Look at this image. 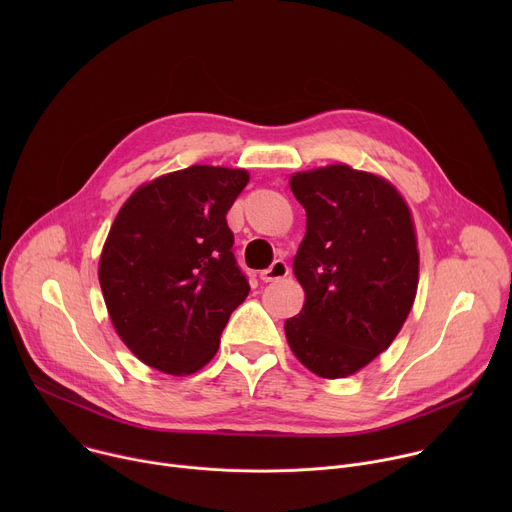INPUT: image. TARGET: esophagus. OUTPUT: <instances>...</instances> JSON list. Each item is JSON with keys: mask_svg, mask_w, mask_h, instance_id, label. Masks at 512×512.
<instances>
[{"mask_svg": "<svg viewBox=\"0 0 512 512\" xmlns=\"http://www.w3.org/2000/svg\"><path fill=\"white\" fill-rule=\"evenodd\" d=\"M289 275V267H287V263L285 261H281V259H277V261H273L267 269H263L261 271V279L267 283V281H277V279H283V277H287Z\"/></svg>", "mask_w": 512, "mask_h": 512, "instance_id": "esophagus-1", "label": "esophagus"}]
</instances>
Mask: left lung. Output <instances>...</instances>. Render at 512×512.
<instances>
[{
    "label": "left lung",
    "mask_w": 512,
    "mask_h": 512,
    "mask_svg": "<svg viewBox=\"0 0 512 512\" xmlns=\"http://www.w3.org/2000/svg\"><path fill=\"white\" fill-rule=\"evenodd\" d=\"M289 186L306 208L294 259L306 304L285 336L312 373L344 379L387 350L409 316L419 275L411 214L389 182L340 164Z\"/></svg>",
    "instance_id": "8db88e82"
}]
</instances>
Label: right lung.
Segmentation results:
<instances>
[{
    "label": "right lung",
    "mask_w": 512,
    "mask_h": 512,
    "mask_svg": "<svg viewBox=\"0 0 512 512\" xmlns=\"http://www.w3.org/2000/svg\"><path fill=\"white\" fill-rule=\"evenodd\" d=\"M245 170L190 166L141 186L121 206L99 261L111 322L145 364L190 375L216 354L249 296L227 212Z\"/></svg>",
    "instance_id": "right-lung-1"
}]
</instances>
